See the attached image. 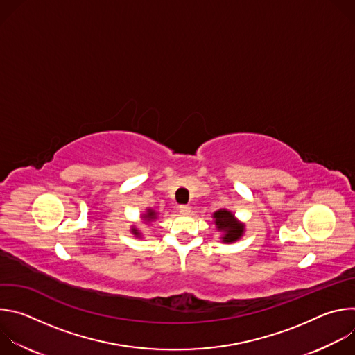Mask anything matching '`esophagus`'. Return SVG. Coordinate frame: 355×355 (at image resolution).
<instances>
[{
  "label": "esophagus",
  "instance_id": "esophagus-1",
  "mask_svg": "<svg viewBox=\"0 0 355 355\" xmlns=\"http://www.w3.org/2000/svg\"><path fill=\"white\" fill-rule=\"evenodd\" d=\"M180 212L182 215H188L191 212V207L189 205H180Z\"/></svg>",
  "mask_w": 355,
  "mask_h": 355
}]
</instances>
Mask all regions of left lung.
Wrapping results in <instances>:
<instances>
[{
  "mask_svg": "<svg viewBox=\"0 0 355 355\" xmlns=\"http://www.w3.org/2000/svg\"><path fill=\"white\" fill-rule=\"evenodd\" d=\"M214 218H215V223H216L218 229L225 232V236H223L225 243L236 241L241 236L243 225L236 223V220L230 212L220 209V211L215 212Z\"/></svg>",
  "mask_w": 355,
  "mask_h": 355,
  "instance_id": "obj_1",
  "label": "left lung"
}]
</instances>
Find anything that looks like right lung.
Here are the masks:
<instances>
[{"label":"right lung","instance_id":"obj_1","mask_svg":"<svg viewBox=\"0 0 355 355\" xmlns=\"http://www.w3.org/2000/svg\"><path fill=\"white\" fill-rule=\"evenodd\" d=\"M144 218H146L147 220L155 219V218H156V212H153V211H151V209H148V211H147V214L144 215ZM133 233H135V234H139V232H137L136 229H133Z\"/></svg>","mask_w":355,"mask_h":355}]
</instances>
